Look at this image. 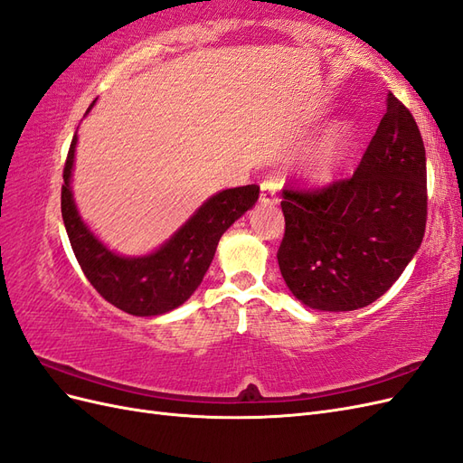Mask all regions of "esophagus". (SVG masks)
Listing matches in <instances>:
<instances>
[{
	"mask_svg": "<svg viewBox=\"0 0 463 463\" xmlns=\"http://www.w3.org/2000/svg\"><path fill=\"white\" fill-rule=\"evenodd\" d=\"M260 203L262 204L278 203V185L274 184V179H266L260 184Z\"/></svg>",
	"mask_w": 463,
	"mask_h": 463,
	"instance_id": "esophagus-1",
	"label": "esophagus"
}]
</instances>
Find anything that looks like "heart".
I'll list each match as a JSON object with an SVG mask.
<instances>
[{
	"label": "heart",
	"mask_w": 463,
	"mask_h": 463,
	"mask_svg": "<svg viewBox=\"0 0 463 463\" xmlns=\"http://www.w3.org/2000/svg\"><path fill=\"white\" fill-rule=\"evenodd\" d=\"M349 148H352V128L345 121L334 123L301 156L303 175L315 184L332 181L344 167Z\"/></svg>",
	"instance_id": "obj_1"
}]
</instances>
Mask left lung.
Returning a JSON list of instances; mask_svg holds the SVG:
<instances>
[{
  "label": "left lung",
  "instance_id": "8db88e82",
  "mask_svg": "<svg viewBox=\"0 0 463 463\" xmlns=\"http://www.w3.org/2000/svg\"><path fill=\"white\" fill-rule=\"evenodd\" d=\"M278 250L289 291L317 311H355L386 293L421 247L427 158L410 109L388 92L386 114L355 174L322 191L282 193Z\"/></svg>",
  "mask_w": 463,
  "mask_h": 463
}]
</instances>
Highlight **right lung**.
I'll return each mask as SVG.
<instances>
[{
	"label": "right lung",
	"instance_id": "obj_1",
	"mask_svg": "<svg viewBox=\"0 0 463 463\" xmlns=\"http://www.w3.org/2000/svg\"><path fill=\"white\" fill-rule=\"evenodd\" d=\"M94 104L96 100L85 116ZM77 141L75 133L63 170L61 216L82 272L108 303L129 315L160 317L177 309L201 286L223 232L255 206L259 187L218 191L152 253L119 255L90 230L73 199Z\"/></svg>",
	"mask_w": 463,
	"mask_h": 463
}]
</instances>
